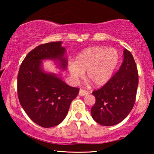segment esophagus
<instances>
[{
	"label": "esophagus",
	"mask_w": 154,
	"mask_h": 154,
	"mask_svg": "<svg viewBox=\"0 0 154 154\" xmlns=\"http://www.w3.org/2000/svg\"><path fill=\"white\" fill-rule=\"evenodd\" d=\"M88 94V92L87 90H83V89H82V88H81V89L79 90V95L81 96H84L85 95H87Z\"/></svg>",
	"instance_id": "34e87169"
}]
</instances>
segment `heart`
<instances>
[{
    "mask_svg": "<svg viewBox=\"0 0 154 154\" xmlns=\"http://www.w3.org/2000/svg\"><path fill=\"white\" fill-rule=\"evenodd\" d=\"M119 61L118 51L113 48L91 47L78 54L69 70L72 79L78 80L86 71V78L96 86H102L110 79Z\"/></svg>",
    "mask_w": 154,
    "mask_h": 154,
    "instance_id": "b5f03b06",
    "label": "heart"
}]
</instances>
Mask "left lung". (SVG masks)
<instances>
[{
  "label": "left lung",
  "instance_id": "8db88e82",
  "mask_svg": "<svg viewBox=\"0 0 154 154\" xmlns=\"http://www.w3.org/2000/svg\"><path fill=\"white\" fill-rule=\"evenodd\" d=\"M139 83L137 64L132 54L124 50V61L118 71L105 85L93 91L96 103L91 114L103 126H113L126 118L133 108Z\"/></svg>",
  "mask_w": 154,
  "mask_h": 154
}]
</instances>
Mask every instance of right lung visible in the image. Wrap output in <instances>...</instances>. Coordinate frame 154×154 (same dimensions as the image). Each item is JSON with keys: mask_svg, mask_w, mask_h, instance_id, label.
Returning a JSON list of instances; mask_svg holds the SVG:
<instances>
[{"mask_svg": "<svg viewBox=\"0 0 154 154\" xmlns=\"http://www.w3.org/2000/svg\"><path fill=\"white\" fill-rule=\"evenodd\" d=\"M61 45L62 41H56L37 46L27 54L18 72L20 105L35 123L43 128L57 126L64 120L79 91L68 85L58 75L42 69L45 59L58 60L61 69H66V49Z\"/></svg>", "mask_w": 154, "mask_h": 154, "instance_id": "add662e5", "label": "right lung"}]
</instances>
